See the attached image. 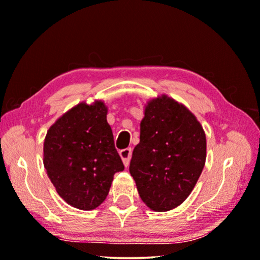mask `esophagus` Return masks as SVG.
<instances>
[{"instance_id":"obj_1","label":"esophagus","mask_w":260,"mask_h":260,"mask_svg":"<svg viewBox=\"0 0 260 260\" xmlns=\"http://www.w3.org/2000/svg\"><path fill=\"white\" fill-rule=\"evenodd\" d=\"M119 154L122 158V162H123V165H125V167H128L129 161H131V156H132V149L131 148L122 149V150H120Z\"/></svg>"}]
</instances>
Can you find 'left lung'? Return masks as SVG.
<instances>
[{
    "label": "left lung",
    "instance_id": "obj_1",
    "mask_svg": "<svg viewBox=\"0 0 260 260\" xmlns=\"http://www.w3.org/2000/svg\"><path fill=\"white\" fill-rule=\"evenodd\" d=\"M205 158L207 139L195 115L166 94L148 100L129 165L142 202L158 212L179 207L199 181Z\"/></svg>",
    "mask_w": 260,
    "mask_h": 260
}]
</instances>
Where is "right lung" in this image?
I'll list each match as a JSON object with an SVG mask.
<instances>
[{
	"mask_svg": "<svg viewBox=\"0 0 260 260\" xmlns=\"http://www.w3.org/2000/svg\"><path fill=\"white\" fill-rule=\"evenodd\" d=\"M103 100L73 106L48 129L43 164L61 199L93 210L106 200L115 173L125 167L114 147Z\"/></svg>",
	"mask_w": 260,
	"mask_h": 260,
	"instance_id": "add662e5",
	"label": "right lung"
}]
</instances>
